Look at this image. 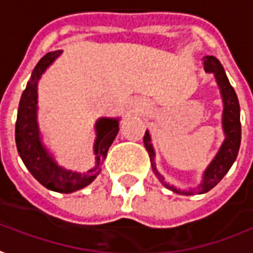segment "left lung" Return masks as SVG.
<instances>
[{"instance_id":"1","label":"left lung","mask_w":253,"mask_h":253,"mask_svg":"<svg viewBox=\"0 0 253 253\" xmlns=\"http://www.w3.org/2000/svg\"><path fill=\"white\" fill-rule=\"evenodd\" d=\"M203 70H205L206 73L214 75L215 83L218 85V89H220V93H221V125L222 133H224V141L220 145L215 157L207 165V168L203 172V176H202L200 183L196 187L186 190V189H179V187L169 185L168 182H165V178L158 172L157 165H155V151H154L153 143H151L150 131L147 130L145 134H144V145H145L147 151L150 154L151 167H153L155 176L158 178V180L167 189H169V190L178 193V195H185V196H190V195H195V193L202 195V193H207L209 190H211L225 176V173L230 170L232 164L237 160V155H238L241 145V120L238 96H237V93L234 91V88L231 86L221 63L215 57H203Z\"/></svg>"}]
</instances>
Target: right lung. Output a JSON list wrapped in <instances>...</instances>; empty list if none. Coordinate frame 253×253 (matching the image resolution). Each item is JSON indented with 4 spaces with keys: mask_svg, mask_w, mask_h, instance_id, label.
Returning <instances> with one entry per match:
<instances>
[{
    "mask_svg": "<svg viewBox=\"0 0 253 253\" xmlns=\"http://www.w3.org/2000/svg\"><path fill=\"white\" fill-rule=\"evenodd\" d=\"M63 50L50 51L40 58L23 91L15 126V141L25 167L39 183L58 193H73L92 183L102 170L108 150L119 133V118H100L95 123V164L86 172L67 169L58 165L54 155L43 143L38 123V85L42 75Z\"/></svg>",
    "mask_w": 253,
    "mask_h": 253,
    "instance_id": "1",
    "label": "right lung"
}]
</instances>
